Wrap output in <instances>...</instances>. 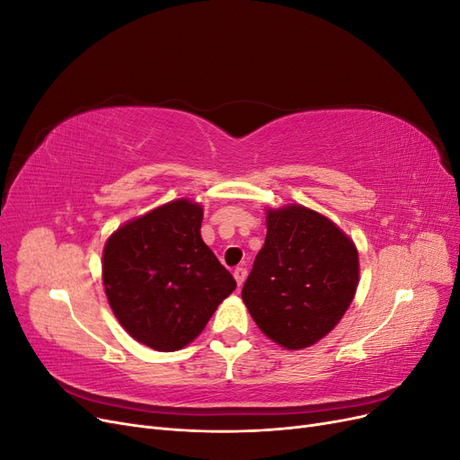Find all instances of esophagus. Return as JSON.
Returning a JSON list of instances; mask_svg holds the SVG:
<instances>
[{"mask_svg": "<svg viewBox=\"0 0 460 460\" xmlns=\"http://www.w3.org/2000/svg\"><path fill=\"white\" fill-rule=\"evenodd\" d=\"M245 276H247V270L243 267L234 269V278H235V282H238V286H242L245 282Z\"/></svg>", "mask_w": 460, "mask_h": 460, "instance_id": "obj_1", "label": "esophagus"}]
</instances>
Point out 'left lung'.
I'll use <instances>...</instances> for the list:
<instances>
[{"mask_svg": "<svg viewBox=\"0 0 460 460\" xmlns=\"http://www.w3.org/2000/svg\"><path fill=\"white\" fill-rule=\"evenodd\" d=\"M357 286V247L330 218L303 205L267 208V238L242 289L264 336L291 351L320 341Z\"/></svg>", "mask_w": 460, "mask_h": 460, "instance_id": "8db88e82", "label": "left lung"}]
</instances>
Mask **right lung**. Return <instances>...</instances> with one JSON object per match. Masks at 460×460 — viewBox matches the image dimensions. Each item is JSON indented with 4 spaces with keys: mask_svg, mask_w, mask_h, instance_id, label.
I'll return each mask as SVG.
<instances>
[{
    "mask_svg": "<svg viewBox=\"0 0 460 460\" xmlns=\"http://www.w3.org/2000/svg\"><path fill=\"white\" fill-rule=\"evenodd\" d=\"M203 208L176 199L122 225L103 249L107 301L122 328L155 351L196 340L235 289L201 240Z\"/></svg>",
    "mask_w": 460,
    "mask_h": 460,
    "instance_id": "obj_1",
    "label": "right lung"
}]
</instances>
